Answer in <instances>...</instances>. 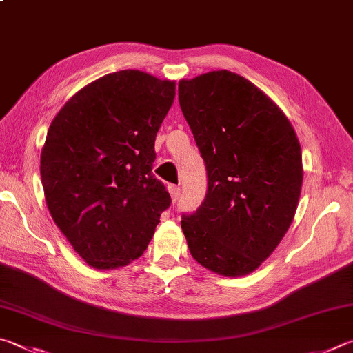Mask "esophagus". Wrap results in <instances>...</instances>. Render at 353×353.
<instances>
[{
	"label": "esophagus",
	"mask_w": 353,
	"mask_h": 353,
	"mask_svg": "<svg viewBox=\"0 0 353 353\" xmlns=\"http://www.w3.org/2000/svg\"><path fill=\"white\" fill-rule=\"evenodd\" d=\"M170 194H171L172 202H176L177 199H179V196H181V188L176 187V185H171V187H170Z\"/></svg>",
	"instance_id": "34e87169"
}]
</instances>
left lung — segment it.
<instances>
[{"instance_id":"1","label":"left lung","mask_w":353,"mask_h":353,"mask_svg":"<svg viewBox=\"0 0 353 353\" xmlns=\"http://www.w3.org/2000/svg\"><path fill=\"white\" fill-rule=\"evenodd\" d=\"M179 103L208 176L202 205L182 217L190 253L217 274L243 276L274 252L296 213V132L267 94L225 69L179 81Z\"/></svg>"}]
</instances>
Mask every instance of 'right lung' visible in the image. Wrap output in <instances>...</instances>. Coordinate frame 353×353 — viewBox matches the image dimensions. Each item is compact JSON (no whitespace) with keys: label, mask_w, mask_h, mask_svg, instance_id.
I'll return each instance as SVG.
<instances>
[{"label":"right lung","mask_w":353,"mask_h":353,"mask_svg":"<svg viewBox=\"0 0 353 353\" xmlns=\"http://www.w3.org/2000/svg\"><path fill=\"white\" fill-rule=\"evenodd\" d=\"M176 81L142 70L100 77L49 126L40 174L55 225L85 262L112 270L140 258L171 197L152 174Z\"/></svg>","instance_id":"right-lung-1"}]
</instances>
